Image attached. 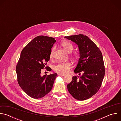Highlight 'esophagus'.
<instances>
[{
  "mask_svg": "<svg viewBox=\"0 0 121 121\" xmlns=\"http://www.w3.org/2000/svg\"><path fill=\"white\" fill-rule=\"evenodd\" d=\"M58 76H61V77H63V76H65V75L61 74H58Z\"/></svg>",
  "mask_w": 121,
  "mask_h": 121,
  "instance_id": "34e87169",
  "label": "esophagus"
}]
</instances>
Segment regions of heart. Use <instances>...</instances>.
<instances>
[{
  "instance_id": "heart-1",
  "label": "heart",
  "mask_w": 121,
  "mask_h": 121,
  "mask_svg": "<svg viewBox=\"0 0 121 121\" xmlns=\"http://www.w3.org/2000/svg\"><path fill=\"white\" fill-rule=\"evenodd\" d=\"M61 44L63 48L68 53L71 52L74 48L72 44L67 41H62ZM54 51V48H53L52 49V51L50 53V58H52L53 56ZM70 66L71 64L69 62H61L57 63L54 66V69L56 72L59 73V74L64 75L67 73L68 71L69 70Z\"/></svg>"
}]
</instances>
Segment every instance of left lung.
<instances>
[{
  "mask_svg": "<svg viewBox=\"0 0 121 121\" xmlns=\"http://www.w3.org/2000/svg\"><path fill=\"white\" fill-rule=\"evenodd\" d=\"M65 38L78 45L79 58L74 72L80 77H73L67 84L70 94L79 100L87 99L99 90L105 75L102 53L97 45L83 34L65 36Z\"/></svg>",
  "mask_w": 121,
  "mask_h": 121,
  "instance_id": "left-lung-1",
  "label": "left lung"
}]
</instances>
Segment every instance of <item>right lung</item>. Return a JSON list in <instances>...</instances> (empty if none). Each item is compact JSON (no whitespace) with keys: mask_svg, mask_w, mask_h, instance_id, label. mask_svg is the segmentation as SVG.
<instances>
[{"mask_svg":"<svg viewBox=\"0 0 121 121\" xmlns=\"http://www.w3.org/2000/svg\"><path fill=\"white\" fill-rule=\"evenodd\" d=\"M56 42L52 37L38 36L22 51L16 66L17 79L22 89L32 98H43L53 88L57 74L53 73L42 76L41 73L50 60L51 48ZM47 69L51 71L49 68Z\"/></svg>","mask_w":121,"mask_h":121,"instance_id":"obj_1","label":"right lung"}]
</instances>
